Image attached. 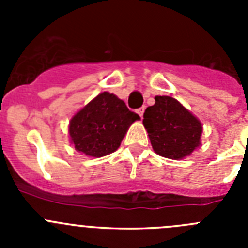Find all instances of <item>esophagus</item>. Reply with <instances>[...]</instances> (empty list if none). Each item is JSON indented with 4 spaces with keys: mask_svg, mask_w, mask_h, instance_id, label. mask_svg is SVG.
Listing matches in <instances>:
<instances>
[{
    "mask_svg": "<svg viewBox=\"0 0 248 248\" xmlns=\"http://www.w3.org/2000/svg\"><path fill=\"white\" fill-rule=\"evenodd\" d=\"M144 110H145V108H144V107H141V108H139V109H138V110H137V113H138V114H139L140 117L143 118V114H144Z\"/></svg>",
    "mask_w": 248,
    "mask_h": 248,
    "instance_id": "34e87169",
    "label": "esophagus"
}]
</instances>
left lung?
<instances>
[{"label": "left lung", "instance_id": "8db88e82", "mask_svg": "<svg viewBox=\"0 0 248 248\" xmlns=\"http://www.w3.org/2000/svg\"><path fill=\"white\" fill-rule=\"evenodd\" d=\"M143 124L154 151L160 156L180 160L201 144L202 125L191 111L168 95H156L144 113Z\"/></svg>", "mask_w": 248, "mask_h": 248}]
</instances>
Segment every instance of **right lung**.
<instances>
[{"instance_id": "right-lung-1", "label": "right lung", "mask_w": 248, "mask_h": 248, "mask_svg": "<svg viewBox=\"0 0 248 248\" xmlns=\"http://www.w3.org/2000/svg\"><path fill=\"white\" fill-rule=\"evenodd\" d=\"M139 119L117 95L103 92L71 119V143L87 156H105L119 148L129 126Z\"/></svg>"}]
</instances>
